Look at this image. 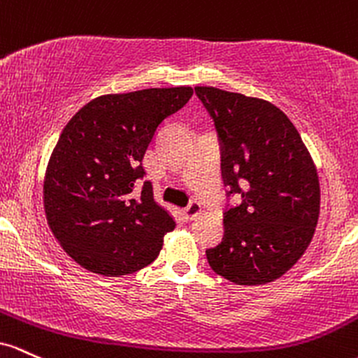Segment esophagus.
I'll return each mask as SVG.
<instances>
[{"label": "esophagus", "instance_id": "1", "mask_svg": "<svg viewBox=\"0 0 358 358\" xmlns=\"http://www.w3.org/2000/svg\"><path fill=\"white\" fill-rule=\"evenodd\" d=\"M201 211H203V206H201L199 201H191L189 206L184 210V218H186L187 222H191V220L198 218V216L201 215Z\"/></svg>", "mask_w": 358, "mask_h": 358}]
</instances>
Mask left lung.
Returning <instances> with one entry per match:
<instances>
[{"instance_id":"left-lung-1","label":"left lung","mask_w":358,"mask_h":358,"mask_svg":"<svg viewBox=\"0 0 358 358\" xmlns=\"http://www.w3.org/2000/svg\"><path fill=\"white\" fill-rule=\"evenodd\" d=\"M194 91L215 122L227 196L242 198L224 210L223 240L208 248V262L240 286L272 282L298 262L315 235V164L291 120L272 103L211 86Z\"/></svg>"}]
</instances>
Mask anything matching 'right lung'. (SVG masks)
<instances>
[{"label":"right lung","mask_w":358,"mask_h":358,"mask_svg":"<svg viewBox=\"0 0 358 358\" xmlns=\"http://www.w3.org/2000/svg\"><path fill=\"white\" fill-rule=\"evenodd\" d=\"M189 86L104 94L71 118L43 180L47 223L60 247L94 274H134L157 259L172 216L154 201L142 162L164 120L191 99Z\"/></svg>","instance_id":"1"}]
</instances>
